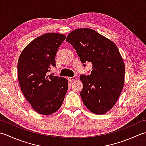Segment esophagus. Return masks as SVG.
Segmentation results:
<instances>
[{"instance_id":"esophagus-1","label":"esophagus","mask_w":146,"mask_h":146,"mask_svg":"<svg viewBox=\"0 0 146 146\" xmlns=\"http://www.w3.org/2000/svg\"><path fill=\"white\" fill-rule=\"evenodd\" d=\"M76 79V77H68V80H69V81L70 82L75 81Z\"/></svg>"}]
</instances>
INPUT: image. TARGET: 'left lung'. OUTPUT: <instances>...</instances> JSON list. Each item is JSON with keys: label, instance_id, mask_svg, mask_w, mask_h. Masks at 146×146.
I'll use <instances>...</instances> for the list:
<instances>
[{"label": "left lung", "instance_id": "obj_1", "mask_svg": "<svg viewBox=\"0 0 146 146\" xmlns=\"http://www.w3.org/2000/svg\"><path fill=\"white\" fill-rule=\"evenodd\" d=\"M66 41L76 50L82 63L93 64L90 75L80 76L83 103L94 114L106 113L117 103L124 85L125 67L117 45L90 28L75 29Z\"/></svg>", "mask_w": 146, "mask_h": 146}]
</instances>
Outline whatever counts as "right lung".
I'll return each mask as SVG.
<instances>
[{
    "label": "right lung",
    "mask_w": 146,
    "mask_h": 146,
    "mask_svg": "<svg viewBox=\"0 0 146 146\" xmlns=\"http://www.w3.org/2000/svg\"><path fill=\"white\" fill-rule=\"evenodd\" d=\"M66 36L48 33L35 38L22 51L17 62L18 81L24 96L39 114L49 115L60 108L68 81L48 75L55 67V55Z\"/></svg>",
    "instance_id": "right-lung-1"
}]
</instances>
